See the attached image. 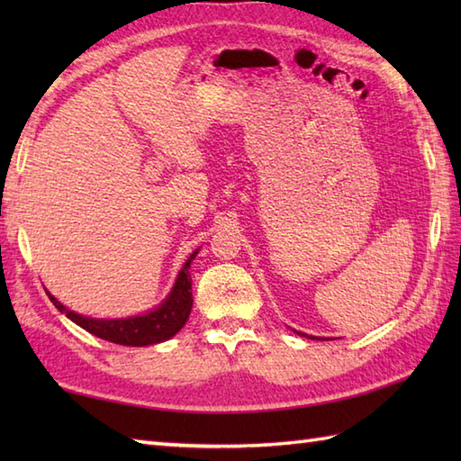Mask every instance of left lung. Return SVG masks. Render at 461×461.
<instances>
[{"label": "left lung", "mask_w": 461, "mask_h": 461, "mask_svg": "<svg viewBox=\"0 0 461 461\" xmlns=\"http://www.w3.org/2000/svg\"><path fill=\"white\" fill-rule=\"evenodd\" d=\"M299 335H301V332H299ZM307 337V335H305ZM309 339H317V337H309Z\"/></svg>", "instance_id": "left-lung-1"}]
</instances>
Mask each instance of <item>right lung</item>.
<instances>
[{"label": "right lung", "instance_id": "obj_1", "mask_svg": "<svg viewBox=\"0 0 461 461\" xmlns=\"http://www.w3.org/2000/svg\"><path fill=\"white\" fill-rule=\"evenodd\" d=\"M195 249L188 261L184 263V267L178 273L170 295L166 297L154 311L146 312L140 317H129V319H91L83 317L79 312L67 309L63 303H59L51 293H47L53 305L65 312L77 325L89 330L91 335L104 339L114 345L124 347H149L156 345V342H164L172 339L178 332L185 321L190 317L192 311V277H190V263L195 258Z\"/></svg>", "mask_w": 461, "mask_h": 461}]
</instances>
